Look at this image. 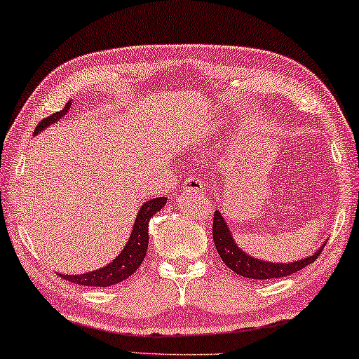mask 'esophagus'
<instances>
[{
    "label": "esophagus",
    "mask_w": 359,
    "mask_h": 359,
    "mask_svg": "<svg viewBox=\"0 0 359 359\" xmlns=\"http://www.w3.org/2000/svg\"><path fill=\"white\" fill-rule=\"evenodd\" d=\"M204 181L196 178V176H193V178H188L184 181V191L186 193H201V191H204Z\"/></svg>",
    "instance_id": "esophagus-1"
}]
</instances>
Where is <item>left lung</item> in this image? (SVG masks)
I'll list each match as a JSON object with an SVG mask.
<instances>
[{
    "instance_id": "left-lung-1",
    "label": "left lung",
    "mask_w": 359,
    "mask_h": 359,
    "mask_svg": "<svg viewBox=\"0 0 359 359\" xmlns=\"http://www.w3.org/2000/svg\"><path fill=\"white\" fill-rule=\"evenodd\" d=\"M212 235H214L215 248H217V253L220 255V258H222V262L227 264L233 273L250 279L284 278L292 273H297L299 269L306 268L307 264L316 262L323 248L322 245V247L318 248L316 253L311 255V257L297 259V262H291V263H273V262H264V259L255 258L252 255L245 253L243 250L235 243L233 235L230 232L229 225L225 224L224 215L220 214L219 210H215L214 212Z\"/></svg>"
}]
</instances>
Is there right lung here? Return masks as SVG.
Returning a JSON list of instances; mask_svg holds the SVG:
<instances>
[{
    "label": "right lung",
    "mask_w": 359,
    "mask_h": 359,
    "mask_svg": "<svg viewBox=\"0 0 359 359\" xmlns=\"http://www.w3.org/2000/svg\"><path fill=\"white\" fill-rule=\"evenodd\" d=\"M70 106L72 101H68L67 106L60 112H55V114L48 116L47 119L39 122L36 130H34V135H37L39 132L53 124V122L62 119L68 109H70ZM165 204L166 198H155L142 204L139 214L135 215L134 227H132V232L129 235V242L126 243L124 250L109 264L85 274H60V276L70 283L80 284V286L97 287H109L124 281L130 274H134L139 269L142 262H144L147 247H149V222L158 210L165 208Z\"/></svg>",
    "instance_id": "obj_1"
}]
</instances>
